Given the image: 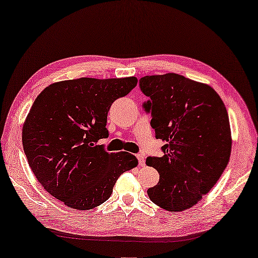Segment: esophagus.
I'll use <instances>...</instances> for the list:
<instances>
[{"label":"esophagus","instance_id":"1","mask_svg":"<svg viewBox=\"0 0 258 258\" xmlns=\"http://www.w3.org/2000/svg\"><path fill=\"white\" fill-rule=\"evenodd\" d=\"M136 158L138 160L139 166H144V164H145V157H144V155H143V154H137Z\"/></svg>","mask_w":258,"mask_h":258}]
</instances>
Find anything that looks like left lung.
<instances>
[{"instance_id":"obj_1","label":"left lung","mask_w":258,"mask_h":258,"mask_svg":"<svg viewBox=\"0 0 258 258\" xmlns=\"http://www.w3.org/2000/svg\"><path fill=\"white\" fill-rule=\"evenodd\" d=\"M139 88L149 100L155 138L166 143L163 157H149L159 183L147 189L150 199L168 212L197 205L216 184L231 155V129L225 105L208 84L183 75H147Z\"/></svg>"}]
</instances>
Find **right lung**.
<instances>
[{"mask_svg":"<svg viewBox=\"0 0 258 258\" xmlns=\"http://www.w3.org/2000/svg\"><path fill=\"white\" fill-rule=\"evenodd\" d=\"M137 84L123 79L81 78L50 84L36 97L23 125V146L34 175L48 193L78 210L106 201L121 174L138 161L128 152L108 153L107 113Z\"/></svg>","mask_w":258,"mask_h":258,"instance_id":"obj_1","label":"right lung"}]
</instances>
